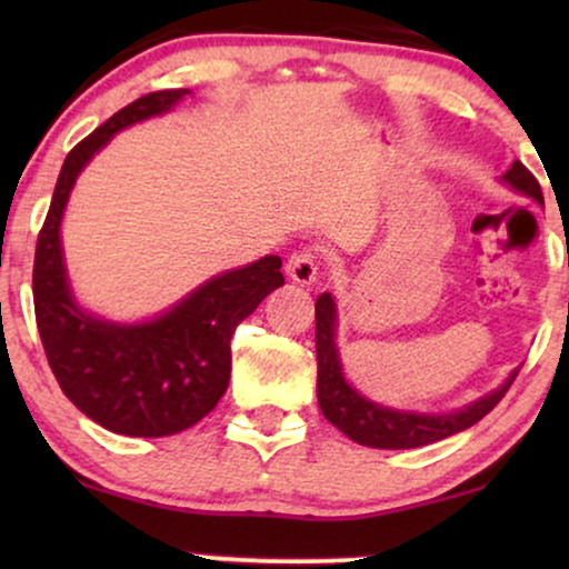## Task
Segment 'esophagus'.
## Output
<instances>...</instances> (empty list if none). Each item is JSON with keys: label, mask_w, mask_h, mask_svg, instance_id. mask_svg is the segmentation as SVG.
Masks as SVG:
<instances>
[{"label": "esophagus", "mask_w": 569, "mask_h": 569, "mask_svg": "<svg viewBox=\"0 0 569 569\" xmlns=\"http://www.w3.org/2000/svg\"><path fill=\"white\" fill-rule=\"evenodd\" d=\"M287 274H290L292 282L298 284H313L318 277V253L313 248H302V251L292 253L290 261H287Z\"/></svg>", "instance_id": "34e87169"}]
</instances>
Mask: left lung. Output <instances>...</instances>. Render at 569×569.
<instances>
[{"instance_id": "left-lung-1", "label": "left lung", "mask_w": 569, "mask_h": 569, "mask_svg": "<svg viewBox=\"0 0 569 569\" xmlns=\"http://www.w3.org/2000/svg\"><path fill=\"white\" fill-rule=\"evenodd\" d=\"M505 183L512 189L526 193L543 204L541 186L536 181L531 170L523 162L516 160L508 173L502 176ZM337 308H333V298L323 292L316 300V357H318V403H321L323 417L347 435L349 440L360 442L368 448H383V450H407V448H422L430 442L446 440L450 435L469 430L477 425L481 417H487L508 388L516 380L518 370L497 388V391L481 396L479 401L469 403L466 409L450 411V415H415V411H396L380 403L365 399L347 383L345 372H341L339 352H337Z\"/></svg>"}]
</instances>
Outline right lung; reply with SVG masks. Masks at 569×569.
<instances>
[{
  "label": "right lung",
  "instance_id": "obj_1",
  "mask_svg": "<svg viewBox=\"0 0 569 569\" xmlns=\"http://www.w3.org/2000/svg\"><path fill=\"white\" fill-rule=\"evenodd\" d=\"M186 92L137 98L72 147L36 243V323L53 378L92 422L131 438H166L207 417L228 391L230 339L238 323L284 284L282 259L263 256L209 279L147 323H108L74 306L59 224L77 176L116 131L170 111Z\"/></svg>",
  "mask_w": 569,
  "mask_h": 569
}]
</instances>
